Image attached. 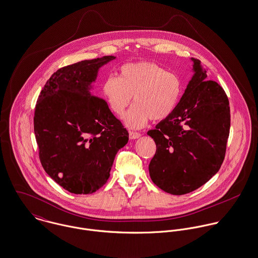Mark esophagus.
<instances>
[{
    "label": "esophagus",
    "mask_w": 258,
    "mask_h": 258,
    "mask_svg": "<svg viewBox=\"0 0 258 258\" xmlns=\"http://www.w3.org/2000/svg\"><path fill=\"white\" fill-rule=\"evenodd\" d=\"M142 135L140 133H137V132H130V139L131 140H137L139 138H141Z\"/></svg>",
    "instance_id": "34e87169"
}]
</instances>
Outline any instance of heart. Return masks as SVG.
I'll list each match as a JSON object with an SVG mask.
<instances>
[{"mask_svg": "<svg viewBox=\"0 0 258 258\" xmlns=\"http://www.w3.org/2000/svg\"><path fill=\"white\" fill-rule=\"evenodd\" d=\"M102 92L117 115L124 113L134 97L123 121L130 128H141L149 118L161 120L171 115L182 95V82L158 64L142 61L122 65L118 77L106 78Z\"/></svg>", "mask_w": 258, "mask_h": 258, "instance_id": "b5f03b06", "label": "heart"}]
</instances>
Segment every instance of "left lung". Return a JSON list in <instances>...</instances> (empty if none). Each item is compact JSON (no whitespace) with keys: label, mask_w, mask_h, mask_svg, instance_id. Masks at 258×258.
<instances>
[{"label":"left lung","mask_w":258,"mask_h":258,"mask_svg":"<svg viewBox=\"0 0 258 258\" xmlns=\"http://www.w3.org/2000/svg\"><path fill=\"white\" fill-rule=\"evenodd\" d=\"M171 115L147 132L156 144L149 163L152 182L173 194L190 193L208 182L224 161L230 126L229 99L217 82L207 80L200 60Z\"/></svg>","instance_id":"left-lung-1"}]
</instances>
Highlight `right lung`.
I'll use <instances>...</instances> for the list:
<instances>
[{
	"instance_id": "obj_1",
	"label": "right lung",
	"mask_w": 258,
	"mask_h": 258,
	"mask_svg": "<svg viewBox=\"0 0 258 258\" xmlns=\"http://www.w3.org/2000/svg\"><path fill=\"white\" fill-rule=\"evenodd\" d=\"M115 59L103 56L58 69L41 90L34 135L45 172L73 194H92L110 177L116 152L128 133L92 84L99 69Z\"/></svg>"
}]
</instances>
